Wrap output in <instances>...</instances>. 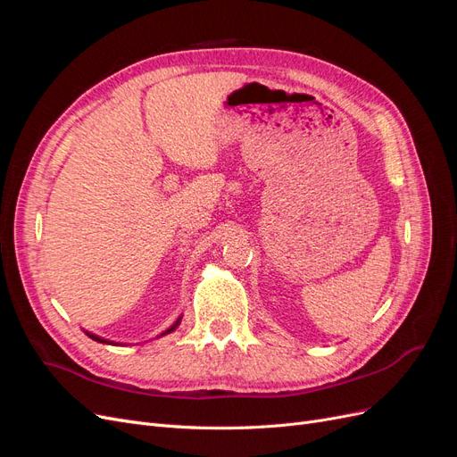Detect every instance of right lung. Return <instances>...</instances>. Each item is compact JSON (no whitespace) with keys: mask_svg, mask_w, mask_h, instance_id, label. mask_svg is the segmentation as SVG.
Segmentation results:
<instances>
[{"mask_svg":"<svg viewBox=\"0 0 457 457\" xmlns=\"http://www.w3.org/2000/svg\"><path fill=\"white\" fill-rule=\"evenodd\" d=\"M179 324H181V318H177V322H175V324H173V326H171L170 329H165L162 336H165V334H170V331H173V329H175V328H177ZM86 334H87V336H89V337H91L93 341H99V343H108V345H118V343H114V341H108V339H103V337H99V336H95V334H89V331H86Z\"/></svg>","mask_w":457,"mask_h":457,"instance_id":"1","label":"right lung"}]
</instances>
